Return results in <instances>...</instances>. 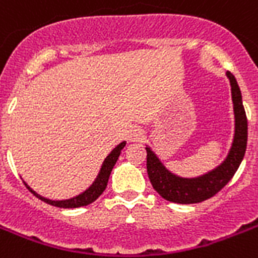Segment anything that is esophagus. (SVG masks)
Masks as SVG:
<instances>
[{"label":"esophagus","instance_id":"1","mask_svg":"<svg viewBox=\"0 0 258 258\" xmlns=\"http://www.w3.org/2000/svg\"><path fill=\"white\" fill-rule=\"evenodd\" d=\"M144 137H145V133L140 126H132L127 132V139L132 142L141 141V140H144Z\"/></svg>","mask_w":258,"mask_h":258}]
</instances>
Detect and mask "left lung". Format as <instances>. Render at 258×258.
Here are the masks:
<instances>
[{"instance_id": "left-lung-1", "label": "left lung", "mask_w": 258, "mask_h": 258, "mask_svg": "<svg viewBox=\"0 0 258 258\" xmlns=\"http://www.w3.org/2000/svg\"><path fill=\"white\" fill-rule=\"evenodd\" d=\"M226 77L229 78L233 101L234 135L228 156L221 164L199 177H180L166 169L161 158L146 145V169L150 182L154 190L170 203L196 204L213 197L232 180L244 158L248 141V121L236 78L230 72L226 73Z\"/></svg>"}]
</instances>
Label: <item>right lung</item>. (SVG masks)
I'll list each match as a JSON object with an SVG mask.
<instances>
[{
	"instance_id": "1",
	"label": "right lung",
	"mask_w": 258,
	"mask_h": 258,
	"mask_svg": "<svg viewBox=\"0 0 258 258\" xmlns=\"http://www.w3.org/2000/svg\"><path fill=\"white\" fill-rule=\"evenodd\" d=\"M126 145V141H122L121 144L114 148V149L110 152V153L106 156V158L104 160L102 165H101V169L98 174H97L96 180L93 181V184L90 185L86 190H84L82 193H80L76 197H72V199L68 200H49L45 199L42 196H40L38 193L33 190L32 187L29 186L26 182L24 181L25 186L28 187L29 190L32 191L33 195L38 197L40 200H42L44 203L49 204V205H53V207H58V208H67V209H71V208H81V207H86V205H89V204L94 203L98 197H100L104 190L106 189V185H108L109 181V176H110V173H112V169L114 168V165H116L117 160H118L119 154H121V150L123 149V146Z\"/></svg>"
}]
</instances>
